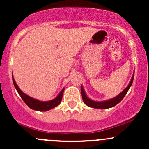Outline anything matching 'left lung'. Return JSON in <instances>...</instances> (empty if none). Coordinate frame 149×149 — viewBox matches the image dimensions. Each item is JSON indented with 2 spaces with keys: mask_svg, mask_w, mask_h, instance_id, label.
Masks as SVG:
<instances>
[{
  "mask_svg": "<svg viewBox=\"0 0 149 149\" xmlns=\"http://www.w3.org/2000/svg\"><path fill=\"white\" fill-rule=\"evenodd\" d=\"M134 72L133 73V76L132 77V79L130 80V82L129 85H128V86L123 91L120 92L118 96L114 97V98L111 99V100H109L104 101V102H95V101L91 100L90 99H89L88 97H87L86 94H85L83 86H81V95H82V97H83V102H84V103L86 104L87 106H88V107H92V108H95V109H109V108H111L113 107H114V106H116V104H118L126 95L127 91L129 90V89L131 87L132 84L133 79H134Z\"/></svg>",
  "mask_w": 149,
  "mask_h": 149,
  "instance_id": "left-lung-1",
  "label": "left lung"
}]
</instances>
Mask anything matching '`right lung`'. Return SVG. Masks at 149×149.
I'll list each match as a JSON object with an SVG mask.
<instances>
[{"instance_id": "1", "label": "right lung", "mask_w": 149, "mask_h": 149, "mask_svg": "<svg viewBox=\"0 0 149 149\" xmlns=\"http://www.w3.org/2000/svg\"><path fill=\"white\" fill-rule=\"evenodd\" d=\"M13 84L15 85V88H16L17 91L18 92L19 95L22 97V100H23L24 102H25V104L29 107L33 109V110L39 111H49L50 109H53V108L57 107L61 103L64 88L61 90L60 93L59 94V95L55 99H54V100L48 101V102H41V101H39L36 100V99L32 98V97L28 96V95L24 93L17 86V85L16 82H15L14 78H13Z\"/></svg>"}]
</instances>
